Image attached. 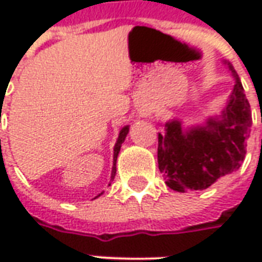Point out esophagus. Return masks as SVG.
<instances>
[{
	"mask_svg": "<svg viewBox=\"0 0 262 262\" xmlns=\"http://www.w3.org/2000/svg\"><path fill=\"white\" fill-rule=\"evenodd\" d=\"M144 115H147V114H144Z\"/></svg>",
	"mask_w": 262,
	"mask_h": 262,
	"instance_id": "obj_1",
	"label": "esophagus"
}]
</instances>
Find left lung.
<instances>
[{"instance_id":"8db88e82","label":"left lung","mask_w":262,"mask_h":262,"mask_svg":"<svg viewBox=\"0 0 262 262\" xmlns=\"http://www.w3.org/2000/svg\"><path fill=\"white\" fill-rule=\"evenodd\" d=\"M234 85L219 115L203 123L184 126L178 118L159 123V168L165 184L177 192L202 191L220 177L240 168L246 156V140L253 125L244 88L230 61H223Z\"/></svg>"}]
</instances>
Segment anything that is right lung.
Wrapping results in <instances>:
<instances>
[{
	"mask_svg": "<svg viewBox=\"0 0 262 262\" xmlns=\"http://www.w3.org/2000/svg\"><path fill=\"white\" fill-rule=\"evenodd\" d=\"M127 133H129V125L123 126L122 129L119 130V136L116 139V143H115V147H114V165H112V172H111V182L114 181L115 174H116V160H118V156H119L120 147H122V143L125 142L126 136H127ZM111 182H109V185H111ZM103 192H101L98 196H101ZM95 196V198H98Z\"/></svg>",
	"mask_w": 262,
	"mask_h": 262,
	"instance_id": "obj_1",
	"label": "right lung"
}]
</instances>
